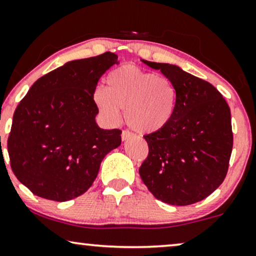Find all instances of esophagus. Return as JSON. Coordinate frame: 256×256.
<instances>
[{
  "mask_svg": "<svg viewBox=\"0 0 256 256\" xmlns=\"http://www.w3.org/2000/svg\"><path fill=\"white\" fill-rule=\"evenodd\" d=\"M132 136H134V134H132L131 132L128 131V130H124V131L122 132V140H126V139L131 138Z\"/></svg>",
  "mask_w": 256,
  "mask_h": 256,
  "instance_id": "obj_1",
  "label": "esophagus"
}]
</instances>
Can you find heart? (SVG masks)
Returning a JSON list of instances; mask_svg holds the SVG:
<instances>
[{"label": "heart", "mask_w": 256, "mask_h": 256, "mask_svg": "<svg viewBox=\"0 0 256 256\" xmlns=\"http://www.w3.org/2000/svg\"><path fill=\"white\" fill-rule=\"evenodd\" d=\"M94 102L110 122L124 110L125 122L138 134H154L169 125L176 110L177 90L169 78L125 64L106 78V88L96 87Z\"/></svg>", "instance_id": "1"}]
</instances>
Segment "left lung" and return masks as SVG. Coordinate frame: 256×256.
I'll return each instance as SVG.
<instances>
[{
	"mask_svg": "<svg viewBox=\"0 0 256 256\" xmlns=\"http://www.w3.org/2000/svg\"><path fill=\"white\" fill-rule=\"evenodd\" d=\"M172 82L174 117L163 130L145 134L148 154L139 174L162 202L189 206L221 186L232 150L230 108L212 84L178 66L143 60Z\"/></svg>",
	"mask_w": 256,
	"mask_h": 256,
	"instance_id": "left-lung-1",
	"label": "left lung"
}]
</instances>
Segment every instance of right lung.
<instances>
[{"label": "right lung", "instance_id": "right-lung-1", "mask_svg": "<svg viewBox=\"0 0 256 256\" xmlns=\"http://www.w3.org/2000/svg\"><path fill=\"white\" fill-rule=\"evenodd\" d=\"M118 56L70 61L33 84L15 110L8 137L10 166L34 195L64 202L94 182L104 157L122 143L119 128L104 130L93 94Z\"/></svg>", "mask_w": 256, "mask_h": 256}]
</instances>
